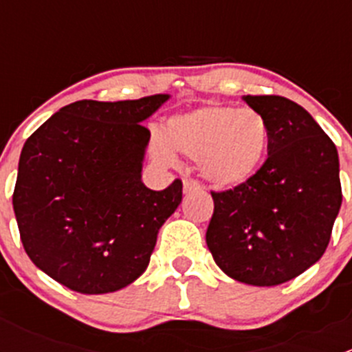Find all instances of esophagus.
Wrapping results in <instances>:
<instances>
[{
    "label": "esophagus",
    "instance_id": "1",
    "mask_svg": "<svg viewBox=\"0 0 352 352\" xmlns=\"http://www.w3.org/2000/svg\"><path fill=\"white\" fill-rule=\"evenodd\" d=\"M197 190H201V184L192 179L184 180V194H192V192H197Z\"/></svg>",
    "mask_w": 352,
    "mask_h": 352
}]
</instances>
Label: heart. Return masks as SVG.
<instances>
[{"label": "heart", "mask_w": 352, "mask_h": 352, "mask_svg": "<svg viewBox=\"0 0 352 352\" xmlns=\"http://www.w3.org/2000/svg\"><path fill=\"white\" fill-rule=\"evenodd\" d=\"M269 126L254 109L209 104L166 120L151 136L156 162L177 163V155L196 160L202 179L219 189H235L257 173L267 155Z\"/></svg>", "instance_id": "heart-1"}]
</instances>
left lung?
Returning a JSON list of instances; mask_svg holds the SVG:
<instances>
[{"mask_svg":"<svg viewBox=\"0 0 352 352\" xmlns=\"http://www.w3.org/2000/svg\"><path fill=\"white\" fill-rule=\"evenodd\" d=\"M269 126V158L243 186L211 192L206 243L235 281L278 286L303 274L327 248L342 192L336 144L301 105L243 95Z\"/></svg>","mask_w":352,"mask_h":352,"instance_id":"obj_1","label":"left lung"}]
</instances>
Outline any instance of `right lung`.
Returning a JSON list of instances; mask_svg holds the SVG:
<instances>
[{"label":"right lung","instance_id":"1","mask_svg":"<svg viewBox=\"0 0 352 352\" xmlns=\"http://www.w3.org/2000/svg\"><path fill=\"white\" fill-rule=\"evenodd\" d=\"M168 94L80 100L59 109L23 144L13 209L30 261L83 294L119 291L150 264L158 232L182 201V182L141 179L144 120Z\"/></svg>","mask_w":352,"mask_h":352}]
</instances>
